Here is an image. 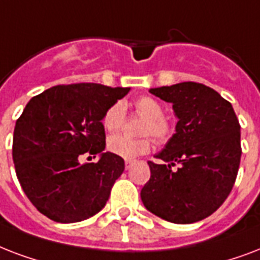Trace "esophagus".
I'll list each match as a JSON object with an SVG mask.
<instances>
[{
	"label": "esophagus",
	"instance_id": "1",
	"mask_svg": "<svg viewBox=\"0 0 260 260\" xmlns=\"http://www.w3.org/2000/svg\"><path fill=\"white\" fill-rule=\"evenodd\" d=\"M133 164H134V161H133V160H126V161H124V167H126V170H130V168L133 167Z\"/></svg>",
	"mask_w": 260,
	"mask_h": 260
}]
</instances>
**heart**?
<instances>
[{"label": "heart", "instance_id": "1", "mask_svg": "<svg viewBox=\"0 0 260 260\" xmlns=\"http://www.w3.org/2000/svg\"><path fill=\"white\" fill-rule=\"evenodd\" d=\"M137 112L146 118L142 133L150 134L160 142H164L170 138L172 127L170 122L164 118V107L157 99L144 96L134 102ZM124 122V106L120 102L112 104L103 116V126L107 132L112 133L119 130ZM107 148L115 156H119L126 160L136 158L137 156L145 154L150 150V140L140 138L133 140L124 136H112L108 138Z\"/></svg>", "mask_w": 260, "mask_h": 260}]
</instances>
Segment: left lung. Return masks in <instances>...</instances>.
<instances>
[{"label": "left lung", "mask_w": 260, "mask_h": 260, "mask_svg": "<svg viewBox=\"0 0 260 260\" xmlns=\"http://www.w3.org/2000/svg\"><path fill=\"white\" fill-rule=\"evenodd\" d=\"M149 92L172 108L176 133L148 161L150 179L141 190L149 212L174 224L206 218L228 198L240 166V124L232 104L199 82H180Z\"/></svg>", "instance_id": "left-lung-1"}]
</instances>
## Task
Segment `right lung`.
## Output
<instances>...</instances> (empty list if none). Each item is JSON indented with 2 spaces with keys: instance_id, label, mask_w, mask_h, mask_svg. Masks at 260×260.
Returning <instances> with one entry per match:
<instances>
[{
  "instance_id": "right-lung-1",
  "label": "right lung",
  "mask_w": 260,
  "mask_h": 260,
  "mask_svg": "<svg viewBox=\"0 0 260 260\" xmlns=\"http://www.w3.org/2000/svg\"><path fill=\"white\" fill-rule=\"evenodd\" d=\"M130 88L81 82L57 85L28 102L16 122L12 156L21 188L50 220L72 224L106 206L124 160L106 152L102 120ZM101 156L81 165L80 155Z\"/></svg>"
}]
</instances>
